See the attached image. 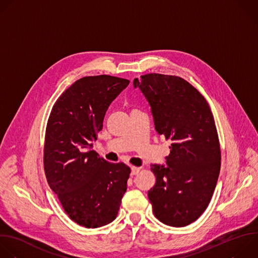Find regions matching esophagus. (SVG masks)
<instances>
[{"mask_svg": "<svg viewBox=\"0 0 258 258\" xmlns=\"http://www.w3.org/2000/svg\"><path fill=\"white\" fill-rule=\"evenodd\" d=\"M140 171H141V167L132 166V175H137Z\"/></svg>", "mask_w": 258, "mask_h": 258, "instance_id": "obj_1", "label": "esophagus"}]
</instances>
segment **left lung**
<instances>
[{
    "label": "left lung",
    "instance_id": "8db88e82",
    "mask_svg": "<svg viewBox=\"0 0 258 258\" xmlns=\"http://www.w3.org/2000/svg\"><path fill=\"white\" fill-rule=\"evenodd\" d=\"M151 106L155 130L171 143L168 167L152 165L155 185L148 191L155 217L185 227L208 208L221 168L217 127L205 97L184 79L151 73L134 80Z\"/></svg>",
    "mask_w": 258,
    "mask_h": 258
}]
</instances>
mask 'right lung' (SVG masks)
Instances as JSON below:
<instances>
[{
    "instance_id": "1",
    "label": "right lung",
    "mask_w": 258,
    "mask_h": 258,
    "mask_svg": "<svg viewBox=\"0 0 258 258\" xmlns=\"http://www.w3.org/2000/svg\"><path fill=\"white\" fill-rule=\"evenodd\" d=\"M126 79L99 75L76 81L58 97L44 140V172L51 190L75 223L99 228L117 216L131 169L90 150L110 103L127 87Z\"/></svg>"
}]
</instances>
